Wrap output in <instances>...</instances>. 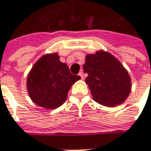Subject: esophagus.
I'll list each match as a JSON object with an SVG mask.
<instances>
[{
	"instance_id": "esophagus-1",
	"label": "esophagus",
	"mask_w": 151,
	"mask_h": 151,
	"mask_svg": "<svg viewBox=\"0 0 151 151\" xmlns=\"http://www.w3.org/2000/svg\"><path fill=\"white\" fill-rule=\"evenodd\" d=\"M79 76H81V78L82 79V80H84L85 75H84V73H83V71H81V72L79 73Z\"/></svg>"
}]
</instances>
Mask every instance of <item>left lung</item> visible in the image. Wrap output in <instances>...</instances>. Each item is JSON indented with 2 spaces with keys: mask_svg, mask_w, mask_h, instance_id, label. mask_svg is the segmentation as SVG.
I'll return each mask as SVG.
<instances>
[{
  "mask_svg": "<svg viewBox=\"0 0 151 151\" xmlns=\"http://www.w3.org/2000/svg\"><path fill=\"white\" fill-rule=\"evenodd\" d=\"M88 74V85L94 101L102 106L115 107L128 98L132 84L128 70L111 53L100 50L95 54H87L83 65Z\"/></svg>",
  "mask_w": 151,
  "mask_h": 151,
  "instance_id": "1",
  "label": "left lung"
}]
</instances>
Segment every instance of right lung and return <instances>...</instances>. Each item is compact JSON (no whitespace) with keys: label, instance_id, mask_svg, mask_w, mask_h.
Instances as JSON below:
<instances>
[{"label":"right lung","instance_id":"obj_1","mask_svg":"<svg viewBox=\"0 0 151 151\" xmlns=\"http://www.w3.org/2000/svg\"><path fill=\"white\" fill-rule=\"evenodd\" d=\"M79 76L72 75L58 53L40 57L27 76V90L31 100L39 107L55 109L65 101L68 91Z\"/></svg>","mask_w":151,"mask_h":151}]
</instances>
